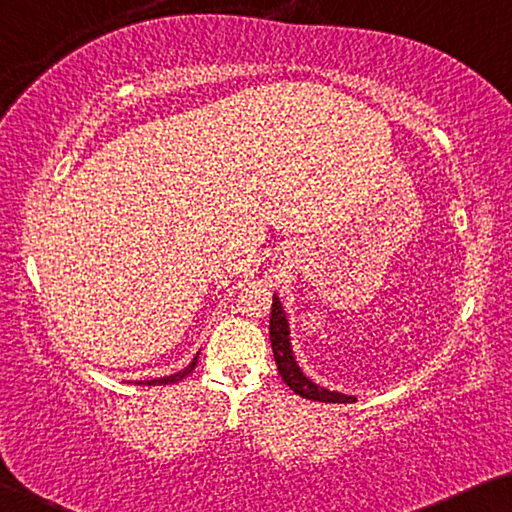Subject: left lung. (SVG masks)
<instances>
[{
    "label": "left lung",
    "instance_id": "left-lung-1",
    "mask_svg": "<svg viewBox=\"0 0 512 512\" xmlns=\"http://www.w3.org/2000/svg\"><path fill=\"white\" fill-rule=\"evenodd\" d=\"M270 343L274 352V361H277L281 380L293 389L297 396L309 398V400H320V403H355V396H345V393L322 389L318 384H313L309 377H306L300 366L295 364L293 350H290V338H288V322L283 316L281 302L274 297L272 300V316H270Z\"/></svg>",
    "mask_w": 512,
    "mask_h": 512
}]
</instances>
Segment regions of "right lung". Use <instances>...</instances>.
I'll use <instances>...</instances> for the list:
<instances>
[{
  "label": "right lung",
  "instance_id": "right-lung-1",
  "mask_svg": "<svg viewBox=\"0 0 512 512\" xmlns=\"http://www.w3.org/2000/svg\"><path fill=\"white\" fill-rule=\"evenodd\" d=\"M196 361H199V357H194V361L187 368H183V371L180 373H174V375H169V377H157V380H141V382H137V384H144V387H157V384H174V382H178V380H183L185 375H190L194 368H196Z\"/></svg>",
  "mask_w": 512,
  "mask_h": 512
}]
</instances>
